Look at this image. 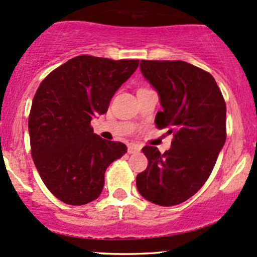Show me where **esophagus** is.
I'll use <instances>...</instances> for the list:
<instances>
[{
    "mask_svg": "<svg viewBox=\"0 0 257 257\" xmlns=\"http://www.w3.org/2000/svg\"><path fill=\"white\" fill-rule=\"evenodd\" d=\"M140 150H142V148L138 144H129L128 145L129 154H138V152H140Z\"/></svg>",
    "mask_w": 257,
    "mask_h": 257,
    "instance_id": "1",
    "label": "esophagus"
}]
</instances>
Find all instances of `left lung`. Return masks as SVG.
<instances>
[{"label": "left lung", "instance_id": "1", "mask_svg": "<svg viewBox=\"0 0 257 257\" xmlns=\"http://www.w3.org/2000/svg\"><path fill=\"white\" fill-rule=\"evenodd\" d=\"M162 111L155 123L173 134L168 151L145 146L148 168L137 176L143 197L160 206L184 202L205 184L225 143V102L210 73L183 61H142Z\"/></svg>", "mask_w": 257, "mask_h": 257}]
</instances>
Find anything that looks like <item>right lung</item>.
<instances>
[{
    "label": "right lung",
    "instance_id": "add662e5",
    "mask_svg": "<svg viewBox=\"0 0 257 257\" xmlns=\"http://www.w3.org/2000/svg\"><path fill=\"white\" fill-rule=\"evenodd\" d=\"M138 66V60L78 56L39 86L29 115L32 156L42 182L61 201L79 206L97 199L107 167L126 152L124 144L95 134L90 122L106 113Z\"/></svg>",
    "mask_w": 257,
    "mask_h": 257
}]
</instances>
